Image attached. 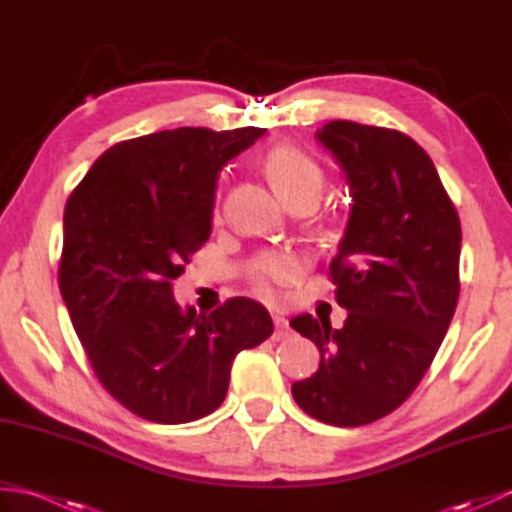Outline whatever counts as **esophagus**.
<instances>
[{"mask_svg": "<svg viewBox=\"0 0 512 512\" xmlns=\"http://www.w3.org/2000/svg\"><path fill=\"white\" fill-rule=\"evenodd\" d=\"M273 323H275V336L281 339V336H286L290 330V323L286 317H281V314H273Z\"/></svg>", "mask_w": 512, "mask_h": 512, "instance_id": "1", "label": "esophagus"}]
</instances>
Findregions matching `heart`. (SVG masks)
<instances>
[{
	"mask_svg": "<svg viewBox=\"0 0 512 512\" xmlns=\"http://www.w3.org/2000/svg\"><path fill=\"white\" fill-rule=\"evenodd\" d=\"M264 171L279 198L295 202H317L325 184L321 165L301 149L292 145H277L264 158ZM253 281L262 295H273V286L290 284L299 273L297 259L288 253H264L255 259Z\"/></svg>",
	"mask_w": 512,
	"mask_h": 512,
	"instance_id": "b5f03b06",
	"label": "heart"
}]
</instances>
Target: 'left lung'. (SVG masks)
Segmentation results:
<instances>
[{"label":"left lung","instance_id":"left-lung-1","mask_svg":"<svg viewBox=\"0 0 512 512\" xmlns=\"http://www.w3.org/2000/svg\"><path fill=\"white\" fill-rule=\"evenodd\" d=\"M317 140L354 202L330 264L347 319L339 330L312 314L290 321L321 352L292 396L325 424L361 427L400 407L436 356L458 306L462 228L416 140L352 121L323 125Z\"/></svg>","mask_w":512,"mask_h":512}]
</instances>
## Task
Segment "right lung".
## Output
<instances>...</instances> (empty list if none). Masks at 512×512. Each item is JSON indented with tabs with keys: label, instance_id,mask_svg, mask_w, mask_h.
<instances>
[{
	"label": "right lung",
	"instance_id": "add662e5",
	"mask_svg": "<svg viewBox=\"0 0 512 512\" xmlns=\"http://www.w3.org/2000/svg\"><path fill=\"white\" fill-rule=\"evenodd\" d=\"M266 129H165L110 147L63 213L59 288L103 387L136 416L182 424L222 405L237 352L273 334L235 297L184 310L171 281L211 235L217 173Z\"/></svg>",
	"mask_w": 512,
	"mask_h": 512
}]
</instances>
